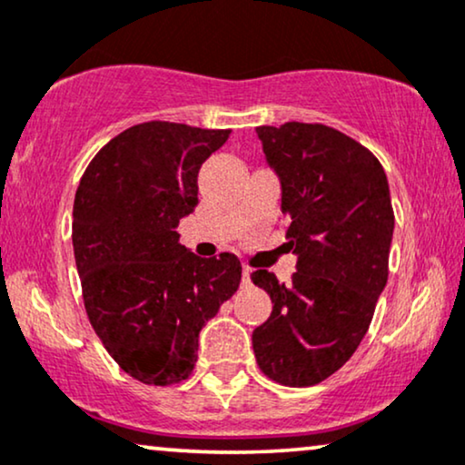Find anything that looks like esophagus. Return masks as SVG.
I'll use <instances>...</instances> for the list:
<instances>
[{"instance_id": "34e87169", "label": "esophagus", "mask_w": 465, "mask_h": 465, "mask_svg": "<svg viewBox=\"0 0 465 465\" xmlns=\"http://www.w3.org/2000/svg\"><path fill=\"white\" fill-rule=\"evenodd\" d=\"M250 275H252V269L247 267V264H243V275H241V284H243V286H250V284H252Z\"/></svg>"}]
</instances>
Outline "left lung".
I'll list each match as a JSON object with an SVG mask.
<instances>
[{"label":"left lung","mask_w":465,"mask_h":465,"mask_svg":"<svg viewBox=\"0 0 465 465\" xmlns=\"http://www.w3.org/2000/svg\"><path fill=\"white\" fill-rule=\"evenodd\" d=\"M282 183L297 273L282 284L258 269L273 312L254 329L256 363L284 387H313L352 357L387 286L393 239L389 181L376 155L322 124L256 128Z\"/></svg>","instance_id":"8db88e82"}]
</instances>
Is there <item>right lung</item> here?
Wrapping results in <instances>:
<instances>
[{
    "label": "right lung",
    "mask_w": 465,
    "mask_h": 465,
    "mask_svg": "<svg viewBox=\"0 0 465 465\" xmlns=\"http://www.w3.org/2000/svg\"><path fill=\"white\" fill-rule=\"evenodd\" d=\"M231 130L132 125L95 153L72 213V245L89 322L143 384L190 378L198 333L237 292L234 254L201 258L179 243L198 203V171Z\"/></svg>",
    "instance_id": "1"
}]
</instances>
